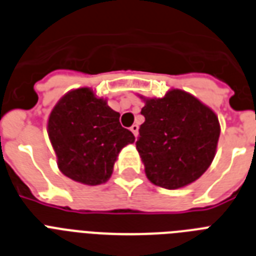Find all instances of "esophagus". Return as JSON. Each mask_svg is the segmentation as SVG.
<instances>
[{
	"mask_svg": "<svg viewBox=\"0 0 256 256\" xmlns=\"http://www.w3.org/2000/svg\"><path fill=\"white\" fill-rule=\"evenodd\" d=\"M130 130H132V134L135 135V138H138V130H139L138 124H132V128H130Z\"/></svg>",
	"mask_w": 256,
	"mask_h": 256,
	"instance_id": "esophagus-1",
	"label": "esophagus"
}]
</instances>
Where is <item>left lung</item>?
I'll list each match as a JSON object with an SVG mask.
<instances>
[{
    "instance_id": "1",
    "label": "left lung",
    "mask_w": 256,
    "mask_h": 256,
    "mask_svg": "<svg viewBox=\"0 0 256 256\" xmlns=\"http://www.w3.org/2000/svg\"><path fill=\"white\" fill-rule=\"evenodd\" d=\"M139 98L144 122L139 128L136 150L150 182L178 189L196 182L210 167L217 152L221 126L217 114L182 89L164 97Z\"/></svg>"
}]
</instances>
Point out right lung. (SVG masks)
<instances>
[{
  "label": "right lung",
  "instance_id": "1",
  "mask_svg": "<svg viewBox=\"0 0 256 256\" xmlns=\"http://www.w3.org/2000/svg\"><path fill=\"white\" fill-rule=\"evenodd\" d=\"M120 116L89 86L66 93L47 121L60 172L85 186L106 182L118 154L135 140L132 132L121 126Z\"/></svg>",
  "mask_w": 256,
  "mask_h": 256
}]
</instances>
